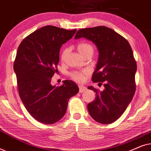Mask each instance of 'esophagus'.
I'll return each instance as SVG.
<instances>
[{"mask_svg":"<svg viewBox=\"0 0 151 151\" xmlns=\"http://www.w3.org/2000/svg\"><path fill=\"white\" fill-rule=\"evenodd\" d=\"M78 87H79L80 93H82V92L85 91L86 90V87H85V86H84L79 85V86H78Z\"/></svg>","mask_w":151,"mask_h":151,"instance_id":"1","label":"esophagus"}]
</instances>
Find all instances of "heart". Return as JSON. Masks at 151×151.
Returning a JSON list of instances; mask_svg holds the SVG:
<instances>
[{"label": "heart", "instance_id": "obj_1", "mask_svg": "<svg viewBox=\"0 0 151 151\" xmlns=\"http://www.w3.org/2000/svg\"><path fill=\"white\" fill-rule=\"evenodd\" d=\"M77 49L79 52L84 56V55L87 54L88 53L93 52V47L90 43L88 42H80L78 45ZM68 49L67 48L64 49L61 53V59L64 60L67 53ZM89 71L87 69L81 70V71H73L70 73V76L73 79L74 81L79 82H83L85 80V78L87 77Z\"/></svg>", "mask_w": 151, "mask_h": 151}]
</instances>
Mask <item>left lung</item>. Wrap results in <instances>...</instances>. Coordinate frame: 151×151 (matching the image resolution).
<instances>
[{
	"label": "left lung",
	"mask_w": 151,
	"mask_h": 151,
	"mask_svg": "<svg viewBox=\"0 0 151 151\" xmlns=\"http://www.w3.org/2000/svg\"><path fill=\"white\" fill-rule=\"evenodd\" d=\"M85 38L98 47L99 58L92 76L93 82H104L102 91L93 86L95 100L87 105L93 119L108 124L123 114L135 94L137 64L131 47L126 38L105 26L80 29L76 39Z\"/></svg>",
	"instance_id": "8db88e82"
}]
</instances>
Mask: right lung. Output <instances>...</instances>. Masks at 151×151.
Returning a JSON list of instances; mask_svg holds the SVG:
<instances>
[{
	"mask_svg": "<svg viewBox=\"0 0 151 151\" xmlns=\"http://www.w3.org/2000/svg\"><path fill=\"white\" fill-rule=\"evenodd\" d=\"M76 32V29L45 26L24 38L18 48L14 70L20 98L30 115L42 124H51L62 119L69 100L79 91L71 80H65L60 86L51 84L58 72L60 49Z\"/></svg>",
	"mask_w": 151,
	"mask_h": 151,
	"instance_id": "right-lung-1",
	"label": "right lung"
}]
</instances>
